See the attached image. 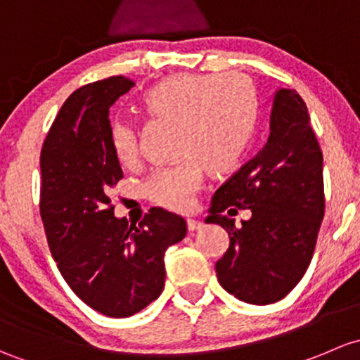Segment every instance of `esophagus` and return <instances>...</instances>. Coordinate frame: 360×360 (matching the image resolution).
<instances>
[{
  "label": "esophagus",
  "instance_id": "34e87169",
  "mask_svg": "<svg viewBox=\"0 0 360 360\" xmlns=\"http://www.w3.org/2000/svg\"><path fill=\"white\" fill-rule=\"evenodd\" d=\"M202 227V221H199V220H194V218H187V229L191 232H194V231H199V229Z\"/></svg>",
  "mask_w": 360,
  "mask_h": 360
}]
</instances>
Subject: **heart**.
<instances>
[{
  "label": "heart",
  "instance_id": "1",
  "mask_svg": "<svg viewBox=\"0 0 360 360\" xmlns=\"http://www.w3.org/2000/svg\"><path fill=\"white\" fill-rule=\"evenodd\" d=\"M147 112L158 120L180 124L175 166L154 172L143 184V194L154 205L187 211L207 172L218 175L236 165L255 131L258 114L257 90L250 77L239 72L192 74L165 77L143 97ZM117 159L135 168L142 158V140L136 124L117 121L112 128Z\"/></svg>",
  "mask_w": 360,
  "mask_h": 360
}]
</instances>
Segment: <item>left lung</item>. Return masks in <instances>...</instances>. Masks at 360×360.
<instances>
[{
	"label": "left lung",
	"mask_w": 360,
	"mask_h": 360,
	"mask_svg": "<svg viewBox=\"0 0 360 360\" xmlns=\"http://www.w3.org/2000/svg\"><path fill=\"white\" fill-rule=\"evenodd\" d=\"M322 150L296 90H279L269 139L211 199L206 224L229 232L231 244L217 262L218 283L240 302L269 305L283 300L309 269L324 217ZM251 209L236 228L229 214Z\"/></svg>",
	"instance_id": "8db88e82"
}]
</instances>
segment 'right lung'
I'll return each mask as SVG.
<instances>
[{"mask_svg": "<svg viewBox=\"0 0 360 360\" xmlns=\"http://www.w3.org/2000/svg\"><path fill=\"white\" fill-rule=\"evenodd\" d=\"M135 86L112 76L77 88L41 149V213L51 257L69 288L107 317H129L165 288V251L187 234L185 220L150 207L139 225L114 217L110 188L123 179L109 109Z\"/></svg>", "mask_w": 360, "mask_h": 360, "instance_id": "obj_1", "label": "right lung"}]
</instances>
